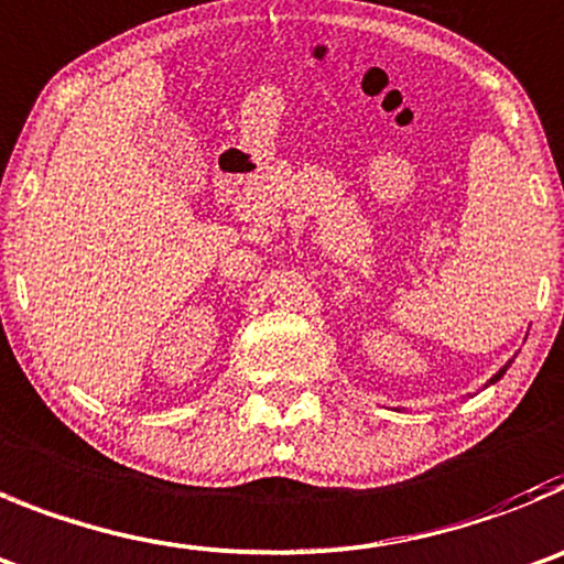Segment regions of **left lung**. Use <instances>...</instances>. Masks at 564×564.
Wrapping results in <instances>:
<instances>
[{
	"label": "left lung",
	"instance_id": "1",
	"mask_svg": "<svg viewBox=\"0 0 564 564\" xmlns=\"http://www.w3.org/2000/svg\"><path fill=\"white\" fill-rule=\"evenodd\" d=\"M506 369H509V364H506V366H503V369H500V371H498V375H495V377H492V380H489V383H487V386H492V383H498V380H500V377H503V375H506Z\"/></svg>",
	"mask_w": 564,
	"mask_h": 564
}]
</instances>
